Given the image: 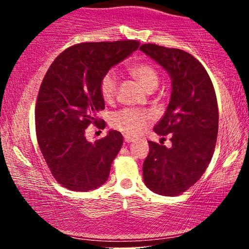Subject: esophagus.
Returning <instances> with one entry per match:
<instances>
[{
  "label": "esophagus",
  "mask_w": 249,
  "mask_h": 249,
  "mask_svg": "<svg viewBox=\"0 0 249 249\" xmlns=\"http://www.w3.org/2000/svg\"><path fill=\"white\" fill-rule=\"evenodd\" d=\"M124 141H125V142H127V144H128V142H133L134 141H136V139L132 138V137H130V136H125Z\"/></svg>",
  "instance_id": "obj_1"
}]
</instances>
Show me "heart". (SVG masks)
I'll return each mask as SVG.
<instances>
[{
	"instance_id": "heart-1",
	"label": "heart",
	"mask_w": 249,
	"mask_h": 249,
	"mask_svg": "<svg viewBox=\"0 0 249 249\" xmlns=\"http://www.w3.org/2000/svg\"><path fill=\"white\" fill-rule=\"evenodd\" d=\"M127 72L146 91L156 89L159 83L158 71L150 63H136L128 67ZM99 91L102 98L107 103H111L115 99L117 87L115 75L112 72L105 73L102 77ZM150 122V113L138 108H123L113 113L111 118V125L113 128L131 137L139 136L148 126Z\"/></svg>"
}]
</instances>
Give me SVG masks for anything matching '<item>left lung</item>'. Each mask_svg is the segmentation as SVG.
<instances>
[{"label": "left lung", "mask_w": 249, "mask_h": 249, "mask_svg": "<svg viewBox=\"0 0 249 249\" xmlns=\"http://www.w3.org/2000/svg\"><path fill=\"white\" fill-rule=\"evenodd\" d=\"M141 50L167 71L172 83L166 111L153 127L159 136L170 134L172 144L148 142L142 178L154 193L178 196L198 181L212 159L219 124L215 91L201 63L186 51L150 43Z\"/></svg>", "instance_id": "left-lung-1"}]
</instances>
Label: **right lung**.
I'll use <instances>...</instances> for the list:
<instances>
[{
    "label": "right lung",
    "mask_w": 249,
    "mask_h": 249,
    "mask_svg": "<svg viewBox=\"0 0 249 249\" xmlns=\"http://www.w3.org/2000/svg\"><path fill=\"white\" fill-rule=\"evenodd\" d=\"M139 48L138 41L81 43L64 50L50 65L39 88L35 108L37 142L48 167L63 187L87 192L108 178L123 145L115 130L95 142L85 130L105 103L99 91L102 77Z\"/></svg>",
    "instance_id": "right-lung-1"
}]
</instances>
